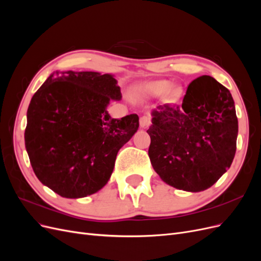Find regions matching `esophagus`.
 Wrapping results in <instances>:
<instances>
[{
  "instance_id": "1",
  "label": "esophagus",
  "mask_w": 261,
  "mask_h": 261,
  "mask_svg": "<svg viewBox=\"0 0 261 261\" xmlns=\"http://www.w3.org/2000/svg\"><path fill=\"white\" fill-rule=\"evenodd\" d=\"M139 124H140V127L147 128L148 126H149L150 124H151V118H150V117L147 116V115L141 116L140 120H139Z\"/></svg>"
}]
</instances>
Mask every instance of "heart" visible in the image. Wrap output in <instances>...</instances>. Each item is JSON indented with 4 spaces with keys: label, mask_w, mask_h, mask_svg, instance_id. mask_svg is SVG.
<instances>
[{
    "label": "heart",
    "mask_w": 261,
    "mask_h": 261,
    "mask_svg": "<svg viewBox=\"0 0 261 261\" xmlns=\"http://www.w3.org/2000/svg\"><path fill=\"white\" fill-rule=\"evenodd\" d=\"M171 88V86L168 82L158 81V82H150L141 85L139 87V91L147 97H160L162 94L167 93Z\"/></svg>",
    "instance_id": "1"
}]
</instances>
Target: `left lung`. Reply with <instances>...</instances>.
Listing matches in <instances>:
<instances>
[{
    "instance_id": "8db88e82",
    "label": "left lung",
    "mask_w": 261,
    "mask_h": 261,
    "mask_svg": "<svg viewBox=\"0 0 261 261\" xmlns=\"http://www.w3.org/2000/svg\"><path fill=\"white\" fill-rule=\"evenodd\" d=\"M152 116L148 154L167 184L201 192L231 167L239 122L230 90L215 78H196L180 105L158 107Z\"/></svg>"
}]
</instances>
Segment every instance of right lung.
<instances>
[{
    "instance_id": "obj_1",
    "label": "right lung",
    "mask_w": 261,
    "mask_h": 261,
    "mask_svg": "<svg viewBox=\"0 0 261 261\" xmlns=\"http://www.w3.org/2000/svg\"><path fill=\"white\" fill-rule=\"evenodd\" d=\"M113 75L54 72L31 98L25 145L41 183L65 198L97 193L111 177L116 154L139 127L137 114L112 118L121 100Z\"/></svg>"
}]
</instances>
